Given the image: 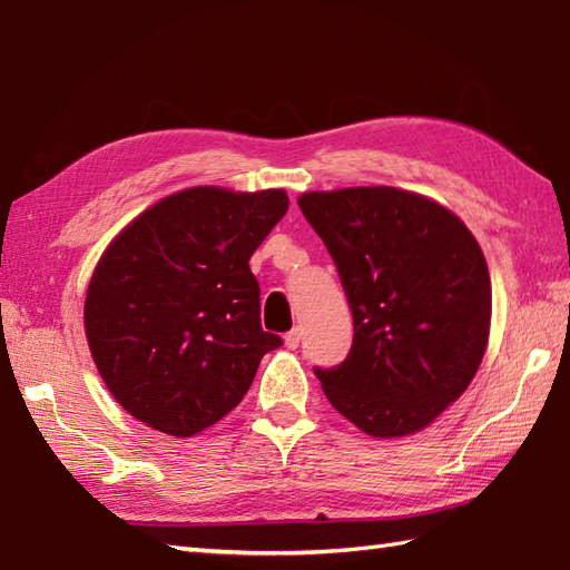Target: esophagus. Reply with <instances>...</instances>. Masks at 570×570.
<instances>
[{
  "instance_id": "obj_1",
  "label": "esophagus",
  "mask_w": 570,
  "mask_h": 570,
  "mask_svg": "<svg viewBox=\"0 0 570 570\" xmlns=\"http://www.w3.org/2000/svg\"><path fill=\"white\" fill-rule=\"evenodd\" d=\"M299 341H302V328H299V326L293 328V332L285 334V346H287V348H297Z\"/></svg>"
}]
</instances>
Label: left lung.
<instances>
[{"label": "left lung", "mask_w": 570, "mask_h": 570, "mask_svg": "<svg viewBox=\"0 0 570 570\" xmlns=\"http://www.w3.org/2000/svg\"><path fill=\"white\" fill-rule=\"evenodd\" d=\"M353 314V344L314 368L326 400L371 436L432 424L471 385L490 334V273L465 224L395 187L305 193Z\"/></svg>", "instance_id": "obj_1"}]
</instances>
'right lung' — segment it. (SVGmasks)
Returning <instances> with one entry per match:
<instances>
[{
	"label": "right lung",
	"mask_w": 570,
	"mask_h": 570,
	"mask_svg": "<svg viewBox=\"0 0 570 570\" xmlns=\"http://www.w3.org/2000/svg\"><path fill=\"white\" fill-rule=\"evenodd\" d=\"M285 189L193 187L114 238L92 273L85 332L99 375L138 422L193 436L244 400L283 338L261 326L248 261L287 212Z\"/></svg>",
	"instance_id": "right-lung-1"
}]
</instances>
